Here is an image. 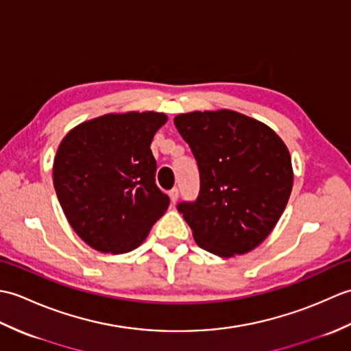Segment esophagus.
<instances>
[{
    "instance_id": "34e87169",
    "label": "esophagus",
    "mask_w": 351,
    "mask_h": 351,
    "mask_svg": "<svg viewBox=\"0 0 351 351\" xmlns=\"http://www.w3.org/2000/svg\"><path fill=\"white\" fill-rule=\"evenodd\" d=\"M169 197H170V200H171V204H176V200H178V197H180V190H178L176 187L175 189H171L170 191H169Z\"/></svg>"
}]
</instances>
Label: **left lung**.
Returning a JSON list of instances; mask_svg holds the SVG:
<instances>
[{
    "instance_id": "obj_1",
    "label": "left lung",
    "mask_w": 351,
    "mask_h": 351,
    "mask_svg": "<svg viewBox=\"0 0 351 351\" xmlns=\"http://www.w3.org/2000/svg\"><path fill=\"white\" fill-rule=\"evenodd\" d=\"M199 169L196 200L176 205L200 247L229 258L263 243L285 210L293 167L278 134L235 111L175 117Z\"/></svg>"
}]
</instances>
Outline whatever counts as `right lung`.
Here are the masks:
<instances>
[{"label":"right lung","instance_id":"add662e5","mask_svg":"<svg viewBox=\"0 0 351 351\" xmlns=\"http://www.w3.org/2000/svg\"><path fill=\"white\" fill-rule=\"evenodd\" d=\"M166 121L154 111L107 114L78 125L58 146L52 170L58 202L90 247L131 252L167 210L151 151Z\"/></svg>","mask_w":351,"mask_h":351}]
</instances>
